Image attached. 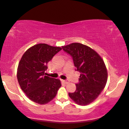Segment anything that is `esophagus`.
I'll return each instance as SVG.
<instances>
[{
	"instance_id": "1",
	"label": "esophagus",
	"mask_w": 129,
	"mask_h": 129,
	"mask_svg": "<svg viewBox=\"0 0 129 129\" xmlns=\"http://www.w3.org/2000/svg\"><path fill=\"white\" fill-rule=\"evenodd\" d=\"M62 82L65 83H68L70 82V81H69L68 79H65V80H62Z\"/></svg>"
}]
</instances>
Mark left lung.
Here are the masks:
<instances>
[{
  "instance_id": "1",
  "label": "left lung",
  "mask_w": 129,
  "mask_h": 129,
  "mask_svg": "<svg viewBox=\"0 0 129 129\" xmlns=\"http://www.w3.org/2000/svg\"><path fill=\"white\" fill-rule=\"evenodd\" d=\"M62 48L72 57L75 71L81 73L76 90L68 95L79 105L89 104L98 97L106 84L108 72L104 61L96 52L81 43H72Z\"/></svg>"
}]
</instances>
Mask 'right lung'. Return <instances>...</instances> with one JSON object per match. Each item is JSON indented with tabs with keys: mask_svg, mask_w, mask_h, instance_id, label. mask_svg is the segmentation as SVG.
<instances>
[{
	"mask_svg": "<svg viewBox=\"0 0 129 129\" xmlns=\"http://www.w3.org/2000/svg\"><path fill=\"white\" fill-rule=\"evenodd\" d=\"M62 50L61 47L39 44L28 49L20 61L18 82L29 99L39 104L50 102L61 86L59 79L46 76L47 64Z\"/></svg>",
	"mask_w": 129,
	"mask_h": 129,
	"instance_id": "add662e5",
	"label": "right lung"
}]
</instances>
